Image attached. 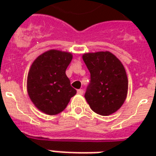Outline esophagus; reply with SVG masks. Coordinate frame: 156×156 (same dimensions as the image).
Listing matches in <instances>:
<instances>
[{
	"label": "esophagus",
	"instance_id": "1",
	"mask_svg": "<svg viewBox=\"0 0 156 156\" xmlns=\"http://www.w3.org/2000/svg\"><path fill=\"white\" fill-rule=\"evenodd\" d=\"M77 92H78V94H81L82 95V94H83V89H78V90Z\"/></svg>",
	"mask_w": 156,
	"mask_h": 156
}]
</instances>
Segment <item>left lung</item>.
Wrapping results in <instances>:
<instances>
[{
  "mask_svg": "<svg viewBox=\"0 0 156 156\" xmlns=\"http://www.w3.org/2000/svg\"><path fill=\"white\" fill-rule=\"evenodd\" d=\"M83 59L90 73L84 97L91 109L105 116L116 112L124 104L128 92L123 64L109 51L85 53Z\"/></svg>",
  "mask_w": 156,
  "mask_h": 156,
  "instance_id": "1",
  "label": "left lung"
}]
</instances>
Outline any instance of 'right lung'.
<instances>
[{
    "label": "right lung",
    "instance_id": "1",
    "mask_svg": "<svg viewBox=\"0 0 156 156\" xmlns=\"http://www.w3.org/2000/svg\"><path fill=\"white\" fill-rule=\"evenodd\" d=\"M71 53L50 50L33 62L27 76V92L36 107L45 114L62 112L76 94L66 69L71 62Z\"/></svg>",
    "mask_w": 156,
    "mask_h": 156
}]
</instances>
